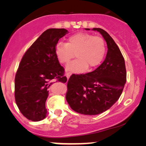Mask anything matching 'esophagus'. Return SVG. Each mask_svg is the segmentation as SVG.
<instances>
[{
  "instance_id": "34e87169",
  "label": "esophagus",
  "mask_w": 146,
  "mask_h": 146,
  "mask_svg": "<svg viewBox=\"0 0 146 146\" xmlns=\"http://www.w3.org/2000/svg\"><path fill=\"white\" fill-rule=\"evenodd\" d=\"M71 74H71L70 72H67L66 74V76L68 80L69 79V78H70V76H71Z\"/></svg>"
}]
</instances>
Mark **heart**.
Returning <instances> with one entry per match:
<instances>
[{"label": "heart", "mask_w": 146, "mask_h": 146, "mask_svg": "<svg viewBox=\"0 0 146 146\" xmlns=\"http://www.w3.org/2000/svg\"><path fill=\"white\" fill-rule=\"evenodd\" d=\"M106 53V43L102 37L90 33H79L70 36L68 42H58L55 54L60 63L67 64L74 57L77 58L70 63L66 71L80 74L87 68H93L102 62Z\"/></svg>", "instance_id": "1"}]
</instances>
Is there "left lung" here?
<instances>
[{
  "instance_id": "8db88e82",
  "label": "left lung",
  "mask_w": 146,
  "mask_h": 146,
  "mask_svg": "<svg viewBox=\"0 0 146 146\" xmlns=\"http://www.w3.org/2000/svg\"><path fill=\"white\" fill-rule=\"evenodd\" d=\"M92 30L99 32L106 42V56L93 72L72 75L66 94V101L74 111L90 115L110 108L120 97L126 82L125 60L117 45L104 30Z\"/></svg>"
}]
</instances>
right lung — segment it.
<instances>
[{
    "label": "right lung",
    "mask_w": 146,
    "mask_h": 146,
    "mask_svg": "<svg viewBox=\"0 0 146 146\" xmlns=\"http://www.w3.org/2000/svg\"><path fill=\"white\" fill-rule=\"evenodd\" d=\"M68 33L64 29L46 30L22 58L15 76V96L19 110L29 120L40 121L46 116V101L52 81H67L55 47Z\"/></svg>",
    "instance_id": "obj_1"
}]
</instances>
